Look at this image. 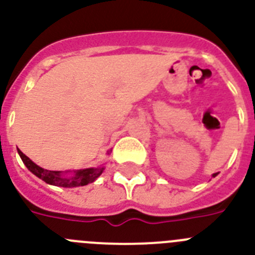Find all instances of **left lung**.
Listing matches in <instances>:
<instances>
[{"label":"left lung","instance_id":"obj_1","mask_svg":"<svg viewBox=\"0 0 255 255\" xmlns=\"http://www.w3.org/2000/svg\"><path fill=\"white\" fill-rule=\"evenodd\" d=\"M218 175V173H215V174H213V178H215V176Z\"/></svg>","mask_w":255,"mask_h":255}]
</instances>
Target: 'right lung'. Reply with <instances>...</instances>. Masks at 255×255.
Returning <instances> with one entry per match:
<instances>
[{
	"label": "right lung",
	"mask_w": 255,
	"mask_h": 255,
	"mask_svg": "<svg viewBox=\"0 0 255 255\" xmlns=\"http://www.w3.org/2000/svg\"><path fill=\"white\" fill-rule=\"evenodd\" d=\"M18 155L22 159L23 164L26 168L43 180L45 183L50 184V185L60 186V188H77V186H84L90 183H94L99 176L103 174L105 170L104 166H98V168H89V169H81V170H74L72 174H67L69 171H53V170H46V169L41 168L37 164L32 161L30 157L26 156L20 149H17ZM109 151L108 154H110Z\"/></svg>",
	"instance_id": "1"
}]
</instances>
